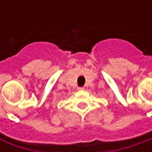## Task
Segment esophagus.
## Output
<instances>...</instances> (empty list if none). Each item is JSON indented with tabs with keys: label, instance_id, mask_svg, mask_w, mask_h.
<instances>
[{
	"label": "esophagus",
	"instance_id": "esophagus-1",
	"mask_svg": "<svg viewBox=\"0 0 152 152\" xmlns=\"http://www.w3.org/2000/svg\"><path fill=\"white\" fill-rule=\"evenodd\" d=\"M83 87H77V90H79V91H82V90H83Z\"/></svg>",
	"mask_w": 152,
	"mask_h": 152
}]
</instances>
